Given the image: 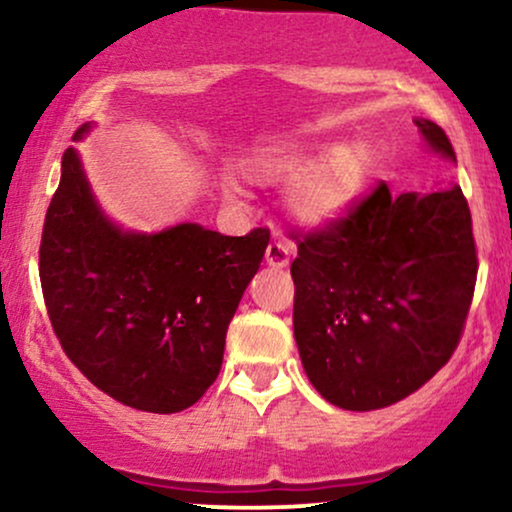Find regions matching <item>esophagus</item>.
<instances>
[{"label":"esophagus","mask_w":512,"mask_h":512,"mask_svg":"<svg viewBox=\"0 0 512 512\" xmlns=\"http://www.w3.org/2000/svg\"><path fill=\"white\" fill-rule=\"evenodd\" d=\"M291 255H293V245L286 243V240L281 236H276L267 248V264H269V267L284 269V267H289Z\"/></svg>","instance_id":"esophagus-1"}]
</instances>
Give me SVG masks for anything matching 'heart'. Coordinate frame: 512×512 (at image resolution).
Wrapping results in <instances>:
<instances>
[{"label": "heart", "mask_w": 512, "mask_h": 512, "mask_svg": "<svg viewBox=\"0 0 512 512\" xmlns=\"http://www.w3.org/2000/svg\"><path fill=\"white\" fill-rule=\"evenodd\" d=\"M373 154L363 139L322 146L320 142H293L257 146L238 161V170L252 182L286 187V207L305 226L322 228L342 221L356 207L370 178ZM223 195L238 197L236 180L223 178Z\"/></svg>", "instance_id": "obj_1"}]
</instances>
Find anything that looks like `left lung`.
<instances>
[{
	"label": "left lung",
	"mask_w": 512,
	"mask_h": 512,
	"mask_svg": "<svg viewBox=\"0 0 512 512\" xmlns=\"http://www.w3.org/2000/svg\"><path fill=\"white\" fill-rule=\"evenodd\" d=\"M414 122L428 151L455 161L436 122ZM296 243L293 337L327 402L390 407L450 361L479 267L460 185L392 195L380 182L342 221Z\"/></svg>",
	"instance_id": "left-lung-1"
}]
</instances>
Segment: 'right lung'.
Listing matches in <instances>:
<instances>
[{"instance_id":"right-lung-1","label":"right lung","mask_w":512,"mask_h":512,"mask_svg":"<svg viewBox=\"0 0 512 512\" xmlns=\"http://www.w3.org/2000/svg\"><path fill=\"white\" fill-rule=\"evenodd\" d=\"M88 132L91 122L74 139ZM267 245V228L240 238L199 223L125 231L103 214L79 151L69 146L40 240L52 330L105 395L175 414L219 375L228 325Z\"/></svg>"}]
</instances>
